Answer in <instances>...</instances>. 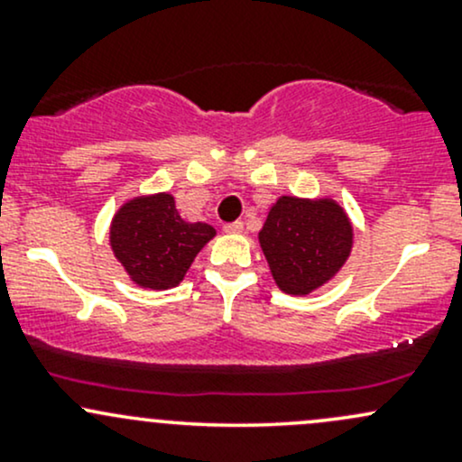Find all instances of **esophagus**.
I'll return each instance as SVG.
<instances>
[{"instance_id":"esophagus-1","label":"esophagus","mask_w":462,"mask_h":462,"mask_svg":"<svg viewBox=\"0 0 462 462\" xmlns=\"http://www.w3.org/2000/svg\"><path fill=\"white\" fill-rule=\"evenodd\" d=\"M224 232H227V235H241L243 221H230V224L224 226Z\"/></svg>"}]
</instances>
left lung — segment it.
<instances>
[{
	"label": "left lung",
	"mask_w": 462,
	"mask_h": 462,
	"mask_svg": "<svg viewBox=\"0 0 462 462\" xmlns=\"http://www.w3.org/2000/svg\"><path fill=\"white\" fill-rule=\"evenodd\" d=\"M352 224L332 199L280 198L258 232L275 284L309 295L334 278L352 252Z\"/></svg>",
	"instance_id": "8db88e82"
}]
</instances>
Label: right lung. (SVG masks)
Wrapping results in <instances>:
<instances>
[{
    "instance_id": "right-lung-1",
    "label": "right lung",
    "mask_w": 462,
    "mask_h": 462,
    "mask_svg": "<svg viewBox=\"0 0 462 462\" xmlns=\"http://www.w3.org/2000/svg\"><path fill=\"white\" fill-rule=\"evenodd\" d=\"M215 236L208 224H189L169 193L130 199L110 226V247L132 282L143 289H171L182 282L199 249Z\"/></svg>"
}]
</instances>
